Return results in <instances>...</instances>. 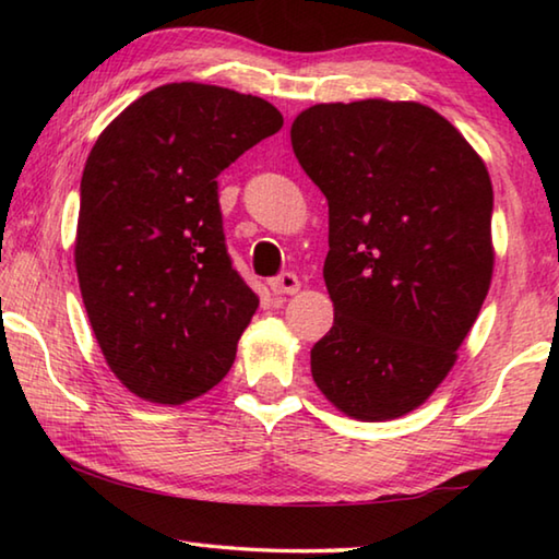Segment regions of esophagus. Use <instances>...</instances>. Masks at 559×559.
Wrapping results in <instances>:
<instances>
[{
	"mask_svg": "<svg viewBox=\"0 0 559 559\" xmlns=\"http://www.w3.org/2000/svg\"><path fill=\"white\" fill-rule=\"evenodd\" d=\"M269 286H271L273 293H278V296H293V293L300 290V281H298L296 273L286 271V273H281V276L271 278Z\"/></svg>",
	"mask_w": 559,
	"mask_h": 559,
	"instance_id": "obj_1",
	"label": "esophagus"
}]
</instances>
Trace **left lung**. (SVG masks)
Listing matches in <instances>:
<instances>
[{
  "label": "left lung",
  "mask_w": 559,
  "mask_h": 559,
  "mask_svg": "<svg viewBox=\"0 0 559 559\" xmlns=\"http://www.w3.org/2000/svg\"><path fill=\"white\" fill-rule=\"evenodd\" d=\"M290 143L328 200L335 320L310 372L353 419H396L447 380L488 296L486 163L414 100L318 103L293 120Z\"/></svg>",
  "instance_id": "8db88e82"
}]
</instances>
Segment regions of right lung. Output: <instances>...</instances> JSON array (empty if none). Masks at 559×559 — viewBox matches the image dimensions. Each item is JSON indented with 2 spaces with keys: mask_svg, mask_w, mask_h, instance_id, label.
I'll return each mask as SVG.
<instances>
[{
  "mask_svg": "<svg viewBox=\"0 0 559 559\" xmlns=\"http://www.w3.org/2000/svg\"><path fill=\"white\" fill-rule=\"evenodd\" d=\"M281 126L269 100L185 81L130 103L93 145L75 273L103 357L140 400L185 404L231 370L259 296L226 253L216 177Z\"/></svg>",
  "mask_w": 559,
  "mask_h": 559,
  "instance_id": "right-lung-1",
  "label": "right lung"
}]
</instances>
